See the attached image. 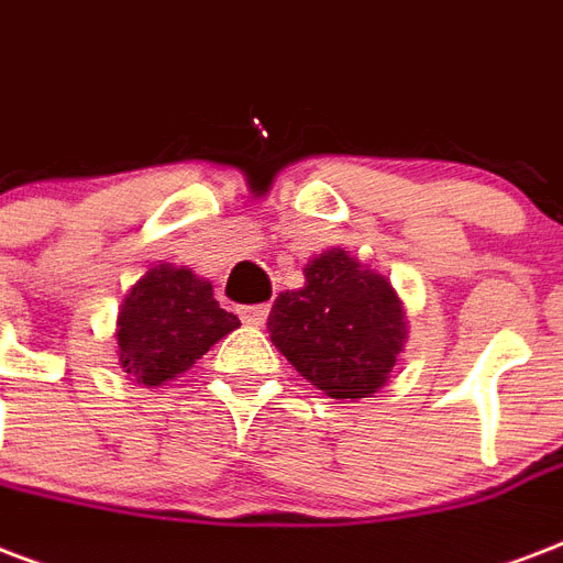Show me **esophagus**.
<instances>
[{
	"label": "esophagus",
	"instance_id": "esophagus-1",
	"mask_svg": "<svg viewBox=\"0 0 563 563\" xmlns=\"http://www.w3.org/2000/svg\"><path fill=\"white\" fill-rule=\"evenodd\" d=\"M269 305H243L241 308V320L250 322V325H261V322L267 320Z\"/></svg>",
	"mask_w": 563,
	"mask_h": 563
}]
</instances>
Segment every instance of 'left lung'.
Returning <instances> with one entry per match:
<instances>
[{
	"mask_svg": "<svg viewBox=\"0 0 563 563\" xmlns=\"http://www.w3.org/2000/svg\"><path fill=\"white\" fill-rule=\"evenodd\" d=\"M267 329L299 376L352 402L385 385L408 338L394 285L343 250L308 261L305 287L278 294Z\"/></svg>",
	"mask_w": 563,
	"mask_h": 563,
	"instance_id": "8db88e82",
	"label": "left lung"
}]
</instances>
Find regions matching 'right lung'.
I'll list each match as a JSON object with an SVG mask.
<instances>
[{
  "label": "right lung",
  "mask_w": 563,
  "mask_h": 563,
  "mask_svg": "<svg viewBox=\"0 0 563 563\" xmlns=\"http://www.w3.org/2000/svg\"><path fill=\"white\" fill-rule=\"evenodd\" d=\"M241 325L213 299L211 282L158 264L125 294L117 317L120 364L132 382L158 387L185 373Z\"/></svg>",
  "instance_id": "add662e5"
}]
</instances>
